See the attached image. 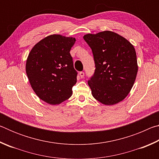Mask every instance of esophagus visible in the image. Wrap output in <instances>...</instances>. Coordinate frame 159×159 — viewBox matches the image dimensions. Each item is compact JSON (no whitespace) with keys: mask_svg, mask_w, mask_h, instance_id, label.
Segmentation results:
<instances>
[{"mask_svg":"<svg viewBox=\"0 0 159 159\" xmlns=\"http://www.w3.org/2000/svg\"><path fill=\"white\" fill-rule=\"evenodd\" d=\"M79 75H80V77L81 78V79H83V78L85 76V73L83 71H80V72H79Z\"/></svg>","mask_w":159,"mask_h":159,"instance_id":"1","label":"esophagus"}]
</instances>
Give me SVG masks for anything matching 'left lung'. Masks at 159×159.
I'll use <instances>...</instances> for the list:
<instances>
[{"label":"left lung","mask_w":159,"mask_h":159,"mask_svg":"<svg viewBox=\"0 0 159 159\" xmlns=\"http://www.w3.org/2000/svg\"><path fill=\"white\" fill-rule=\"evenodd\" d=\"M83 39L92 49L95 73L88 80L94 98L105 105L123 100L138 74L135 50L125 38L110 31L88 34Z\"/></svg>","instance_id":"left-lung-1"}]
</instances>
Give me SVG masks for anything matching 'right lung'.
Returning <instances> with one entry per match:
<instances>
[{
  "instance_id": "add662e5",
  "label": "right lung",
  "mask_w": 159,
  "mask_h": 159,
  "mask_svg": "<svg viewBox=\"0 0 159 159\" xmlns=\"http://www.w3.org/2000/svg\"><path fill=\"white\" fill-rule=\"evenodd\" d=\"M75 38L53 34L34 45L26 60V72L32 89L39 98L52 105L72 95L77 71L70 50Z\"/></svg>"
}]
</instances>
